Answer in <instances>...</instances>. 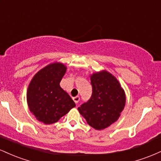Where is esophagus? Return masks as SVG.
Instances as JSON below:
<instances>
[{
  "instance_id": "obj_1",
  "label": "esophagus",
  "mask_w": 161,
  "mask_h": 161,
  "mask_svg": "<svg viewBox=\"0 0 161 161\" xmlns=\"http://www.w3.org/2000/svg\"><path fill=\"white\" fill-rule=\"evenodd\" d=\"M73 101H74V102L75 103V104H77V103H79L80 97H79V96H75V97H73Z\"/></svg>"
}]
</instances>
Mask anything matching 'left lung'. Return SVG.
Returning a JSON list of instances; mask_svg holds the SVG:
<instances>
[{"label":"left lung","instance_id":"8db88e82","mask_svg":"<svg viewBox=\"0 0 161 161\" xmlns=\"http://www.w3.org/2000/svg\"><path fill=\"white\" fill-rule=\"evenodd\" d=\"M92 95L78 110L96 130L104 129L119 119L125 105V94L117 79L107 70L90 75Z\"/></svg>","mask_w":161,"mask_h":161}]
</instances>
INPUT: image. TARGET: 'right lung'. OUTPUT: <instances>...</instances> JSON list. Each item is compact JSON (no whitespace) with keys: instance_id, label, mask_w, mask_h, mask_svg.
Returning <instances> with one entry per match:
<instances>
[{"instance_id":"right-lung-1","label":"right lung","mask_w":161,"mask_h":161,"mask_svg":"<svg viewBox=\"0 0 161 161\" xmlns=\"http://www.w3.org/2000/svg\"><path fill=\"white\" fill-rule=\"evenodd\" d=\"M66 66L54 62L41 69L28 86L26 99L29 110L38 121L45 124L56 123L75 104L60 82Z\"/></svg>"}]
</instances>
